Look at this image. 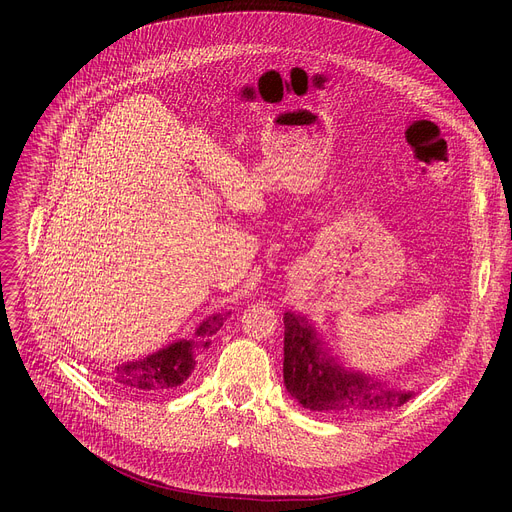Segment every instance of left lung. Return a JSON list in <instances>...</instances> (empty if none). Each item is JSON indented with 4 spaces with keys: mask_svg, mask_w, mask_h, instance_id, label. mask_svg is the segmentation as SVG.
Instances as JSON below:
<instances>
[{
    "mask_svg": "<svg viewBox=\"0 0 512 512\" xmlns=\"http://www.w3.org/2000/svg\"><path fill=\"white\" fill-rule=\"evenodd\" d=\"M284 386L313 413L361 417L398 409L417 390L344 367L301 313H284Z\"/></svg>",
    "mask_w": 512,
    "mask_h": 512,
    "instance_id": "left-lung-1",
    "label": "left lung"
}]
</instances>
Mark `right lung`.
<instances>
[{
  "label": "right lung",
  "instance_id": "1",
  "mask_svg": "<svg viewBox=\"0 0 512 512\" xmlns=\"http://www.w3.org/2000/svg\"><path fill=\"white\" fill-rule=\"evenodd\" d=\"M226 317L228 313H213L211 317L201 321L191 340H176L164 348H159L153 355L126 361L112 371H95L122 390L168 392L172 388H178L191 378L197 365V353H201L203 348L211 344V336L224 326Z\"/></svg>",
  "mask_w": 512,
  "mask_h": 512
}]
</instances>
